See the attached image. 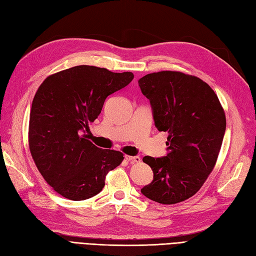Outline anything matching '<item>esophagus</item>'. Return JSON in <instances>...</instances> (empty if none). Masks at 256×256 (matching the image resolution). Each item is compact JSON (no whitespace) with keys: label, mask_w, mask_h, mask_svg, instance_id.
<instances>
[{"label":"esophagus","mask_w":256,"mask_h":256,"mask_svg":"<svg viewBox=\"0 0 256 256\" xmlns=\"http://www.w3.org/2000/svg\"><path fill=\"white\" fill-rule=\"evenodd\" d=\"M124 158L130 162V163H140L141 160L139 156H130V155H124Z\"/></svg>","instance_id":"esophagus-1"}]
</instances>
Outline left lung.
<instances>
[{
  "label": "left lung",
  "mask_w": 256,
  "mask_h": 256,
  "mask_svg": "<svg viewBox=\"0 0 256 256\" xmlns=\"http://www.w3.org/2000/svg\"><path fill=\"white\" fill-rule=\"evenodd\" d=\"M138 82L151 103L155 127L168 132L166 156L143 158L154 176L141 192L160 204L182 202L214 170L226 130L225 112L214 90L192 74L164 70Z\"/></svg>",
  "instance_id": "1"
}]
</instances>
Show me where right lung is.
Segmentation results:
<instances>
[{
    "mask_svg": "<svg viewBox=\"0 0 256 256\" xmlns=\"http://www.w3.org/2000/svg\"><path fill=\"white\" fill-rule=\"evenodd\" d=\"M134 74L80 65L55 72L36 90L28 141L38 170L55 192L72 201L96 196L124 154L96 146L84 134L105 100L130 84Z\"/></svg>",
    "mask_w": 256,
    "mask_h": 256,
    "instance_id": "right-lung-1",
    "label": "right lung"
}]
</instances>
